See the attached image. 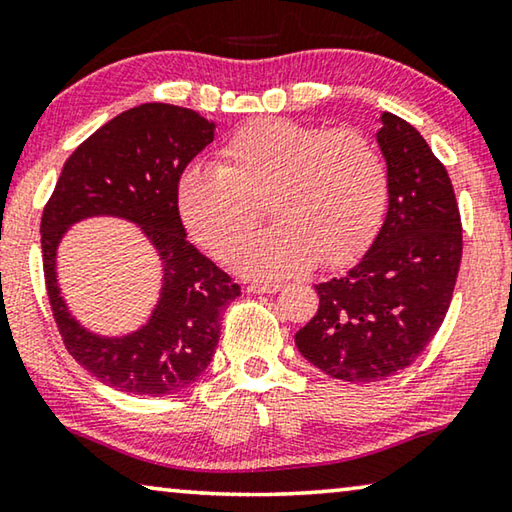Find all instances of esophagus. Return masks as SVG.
<instances>
[{"label":"esophagus","mask_w":512,"mask_h":512,"mask_svg":"<svg viewBox=\"0 0 512 512\" xmlns=\"http://www.w3.org/2000/svg\"><path fill=\"white\" fill-rule=\"evenodd\" d=\"M282 285H269V282H250L246 287L248 294H275V291H280Z\"/></svg>","instance_id":"esophagus-1"}]
</instances>
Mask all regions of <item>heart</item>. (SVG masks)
Instances as JSON below:
<instances>
[{"label": "heart", "instance_id": "heart-1", "mask_svg": "<svg viewBox=\"0 0 512 512\" xmlns=\"http://www.w3.org/2000/svg\"><path fill=\"white\" fill-rule=\"evenodd\" d=\"M389 200L385 161L358 129L262 118L243 125L218 154V168H191L177 184L189 237L218 262H232L261 220L278 226L239 256L253 278H289L314 264L342 269L367 253Z\"/></svg>", "mask_w": 512, "mask_h": 512}]
</instances>
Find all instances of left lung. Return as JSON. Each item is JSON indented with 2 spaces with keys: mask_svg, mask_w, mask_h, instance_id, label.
Wrapping results in <instances>:
<instances>
[{
  "mask_svg": "<svg viewBox=\"0 0 512 512\" xmlns=\"http://www.w3.org/2000/svg\"><path fill=\"white\" fill-rule=\"evenodd\" d=\"M389 209L367 255L342 278L316 285L319 310L296 332L305 360L330 378L373 383L408 369L449 312L462 259L451 177L424 136L380 116Z\"/></svg>",
  "mask_w": 512,
  "mask_h": 512,
  "instance_id": "obj_1",
  "label": "left lung"
}]
</instances>
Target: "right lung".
Here are the masks:
<instances>
[{"instance_id":"right-lung-1","label":"right lung","mask_w":512,"mask_h":512,"mask_svg":"<svg viewBox=\"0 0 512 512\" xmlns=\"http://www.w3.org/2000/svg\"><path fill=\"white\" fill-rule=\"evenodd\" d=\"M214 141L198 111L148 102L102 125L70 154L40 218L50 307L68 353L81 367L127 394L164 396L189 387L214 358L225 307L241 287L186 241L177 184ZM109 213L134 220L158 248L165 287L149 326L129 338L91 336L67 314L55 285V246L67 225Z\"/></svg>"}]
</instances>
